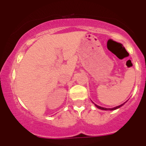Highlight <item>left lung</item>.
<instances>
[{"instance_id":"obj_1","label":"left lung","mask_w":146,"mask_h":146,"mask_svg":"<svg viewBox=\"0 0 146 146\" xmlns=\"http://www.w3.org/2000/svg\"><path fill=\"white\" fill-rule=\"evenodd\" d=\"M123 104H124V103H123ZM123 104H121V105H118V106H117V107H115V108H102V107H100V106H98V105H96V104H95V105H96V106L99 109L104 110H116V109H118V108H119L120 107L122 106Z\"/></svg>"}]
</instances>
